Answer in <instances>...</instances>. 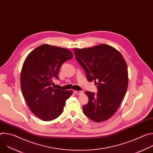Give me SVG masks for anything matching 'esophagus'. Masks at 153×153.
Returning a JSON list of instances; mask_svg holds the SVG:
<instances>
[{"label":"esophagus","instance_id":"1","mask_svg":"<svg viewBox=\"0 0 153 153\" xmlns=\"http://www.w3.org/2000/svg\"><path fill=\"white\" fill-rule=\"evenodd\" d=\"M73 92L74 93V94H78V95H80V94H83V91H76V90H74Z\"/></svg>","mask_w":153,"mask_h":153}]
</instances>
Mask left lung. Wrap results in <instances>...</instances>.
<instances>
[{"label": "left lung", "instance_id": "left-lung-1", "mask_svg": "<svg viewBox=\"0 0 153 153\" xmlns=\"http://www.w3.org/2000/svg\"><path fill=\"white\" fill-rule=\"evenodd\" d=\"M74 51L87 79L97 85V94L85 91L88 102L83 106V113L94 122L106 120L117 111L127 90L126 62L118 50L106 44Z\"/></svg>", "mask_w": 153, "mask_h": 153}]
</instances>
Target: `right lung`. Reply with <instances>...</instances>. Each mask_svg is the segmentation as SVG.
Masks as SVG:
<instances>
[{"mask_svg": "<svg viewBox=\"0 0 153 153\" xmlns=\"http://www.w3.org/2000/svg\"><path fill=\"white\" fill-rule=\"evenodd\" d=\"M73 56L66 48L43 44L25 59L20 73L22 93L31 112L44 121L57 118L63 110L71 90L54 89L62 65Z\"/></svg>", "mask_w": 153, "mask_h": 153, "instance_id": "obj_1", "label": "right lung"}]
</instances>
